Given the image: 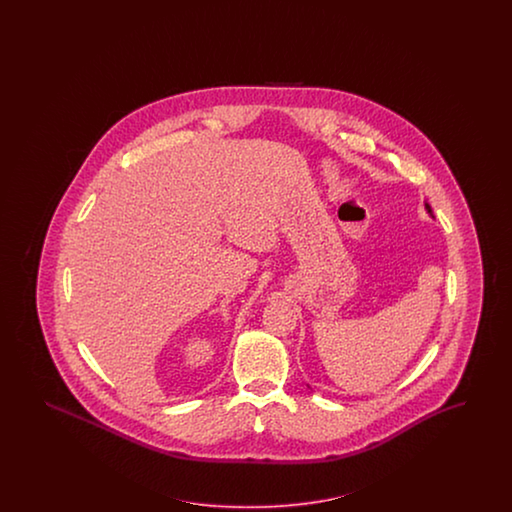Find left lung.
Returning <instances> with one entry per match:
<instances>
[{
  "instance_id": "1",
  "label": "left lung",
  "mask_w": 512,
  "mask_h": 512,
  "mask_svg": "<svg viewBox=\"0 0 512 512\" xmlns=\"http://www.w3.org/2000/svg\"><path fill=\"white\" fill-rule=\"evenodd\" d=\"M426 210H428V212H432V208H430V204H426Z\"/></svg>"
}]
</instances>
